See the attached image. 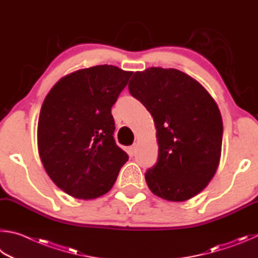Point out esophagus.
Instances as JSON below:
<instances>
[{"mask_svg":"<svg viewBox=\"0 0 258 258\" xmlns=\"http://www.w3.org/2000/svg\"><path fill=\"white\" fill-rule=\"evenodd\" d=\"M136 151H137V144H134L133 146L129 147V153L132 155H135V153H136Z\"/></svg>","mask_w":258,"mask_h":258,"instance_id":"1","label":"esophagus"}]
</instances>
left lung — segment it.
I'll use <instances>...</instances> for the list:
<instances>
[{
    "label": "left lung",
    "instance_id": "left-lung-1",
    "mask_svg": "<svg viewBox=\"0 0 258 258\" xmlns=\"http://www.w3.org/2000/svg\"><path fill=\"white\" fill-rule=\"evenodd\" d=\"M128 87L156 126L159 157L145 173L148 188L170 202L190 200L219 166L223 123L215 101L197 80L177 69L135 72Z\"/></svg>",
    "mask_w": 258,
    "mask_h": 258
}]
</instances>
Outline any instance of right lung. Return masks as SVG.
<instances>
[{
	"mask_svg": "<svg viewBox=\"0 0 258 258\" xmlns=\"http://www.w3.org/2000/svg\"><path fill=\"white\" fill-rule=\"evenodd\" d=\"M132 71L96 66L63 77L40 108V160L56 186L75 198L94 200L113 187L128 154L116 145L111 107Z\"/></svg>",
	"mask_w": 258,
	"mask_h": 258,
	"instance_id": "right-lung-1",
	"label": "right lung"
}]
</instances>
